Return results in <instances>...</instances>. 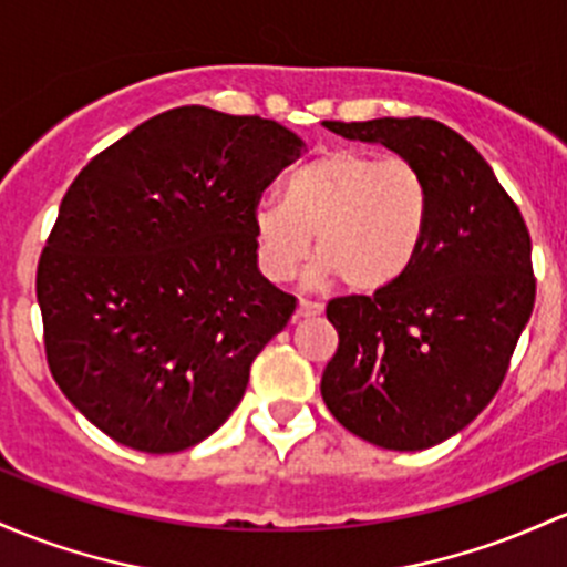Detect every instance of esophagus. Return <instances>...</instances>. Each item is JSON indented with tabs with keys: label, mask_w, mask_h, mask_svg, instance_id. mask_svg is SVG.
I'll use <instances>...</instances> for the list:
<instances>
[{
	"label": "esophagus",
	"mask_w": 567,
	"mask_h": 567,
	"mask_svg": "<svg viewBox=\"0 0 567 567\" xmlns=\"http://www.w3.org/2000/svg\"><path fill=\"white\" fill-rule=\"evenodd\" d=\"M320 312H322L320 301H309V298H301V301H298V309H296L298 317H315Z\"/></svg>",
	"instance_id": "esophagus-1"
}]
</instances>
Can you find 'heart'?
<instances>
[{
	"instance_id": "heart-1",
	"label": "heart",
	"mask_w": 567,
	"mask_h": 567,
	"mask_svg": "<svg viewBox=\"0 0 567 567\" xmlns=\"http://www.w3.org/2000/svg\"><path fill=\"white\" fill-rule=\"evenodd\" d=\"M433 190L412 161L339 147L288 174L282 202L255 209V255L269 279L285 282L309 255L312 277L333 279L358 293L393 285L425 245Z\"/></svg>"
}]
</instances>
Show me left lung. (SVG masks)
<instances>
[{"label":"left lung","instance_id":"obj_1","mask_svg":"<svg viewBox=\"0 0 567 567\" xmlns=\"http://www.w3.org/2000/svg\"><path fill=\"white\" fill-rule=\"evenodd\" d=\"M425 172L433 215L409 271L374 296L328 301L339 347L322 401L347 431L395 452L441 444L484 412L536 303L530 231L468 140L431 117L328 121Z\"/></svg>","mask_w":567,"mask_h":567}]
</instances>
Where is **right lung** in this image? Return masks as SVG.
I'll return each mask as SVG.
<instances>
[{"instance_id": "right-lung-1", "label": "right lung", "mask_w": 567, "mask_h": 567, "mask_svg": "<svg viewBox=\"0 0 567 567\" xmlns=\"http://www.w3.org/2000/svg\"><path fill=\"white\" fill-rule=\"evenodd\" d=\"M303 142L258 115L174 107L93 155L37 264L45 358L117 444L169 455L239 406L296 298L258 271L255 209Z\"/></svg>"}]
</instances>
